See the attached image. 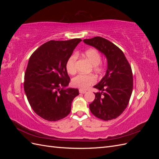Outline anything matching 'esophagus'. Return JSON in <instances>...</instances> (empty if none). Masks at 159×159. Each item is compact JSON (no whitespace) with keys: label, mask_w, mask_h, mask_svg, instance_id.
Returning a JSON list of instances; mask_svg holds the SVG:
<instances>
[{"label":"esophagus","mask_w":159,"mask_h":159,"mask_svg":"<svg viewBox=\"0 0 159 159\" xmlns=\"http://www.w3.org/2000/svg\"><path fill=\"white\" fill-rule=\"evenodd\" d=\"M79 91H80V93H86V91H85V90L81 89L79 90Z\"/></svg>","instance_id":"obj_1"}]
</instances>
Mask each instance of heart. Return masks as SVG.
Listing matches in <instances>:
<instances>
[{
  "instance_id": "heart-1",
  "label": "heart",
  "mask_w": 159,
  "mask_h": 159,
  "mask_svg": "<svg viewBox=\"0 0 159 159\" xmlns=\"http://www.w3.org/2000/svg\"><path fill=\"white\" fill-rule=\"evenodd\" d=\"M84 56L93 66V71L98 75H102L105 71V66L101 64L102 56L95 49H89L84 52ZM78 55L74 54L69 57L66 62V70L70 74L74 75L77 72ZM96 83V78L93 74H80L72 80V85L81 89H86Z\"/></svg>"
}]
</instances>
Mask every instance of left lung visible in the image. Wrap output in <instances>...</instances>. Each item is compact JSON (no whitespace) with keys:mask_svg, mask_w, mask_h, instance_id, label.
<instances>
[{"mask_svg":"<svg viewBox=\"0 0 159 159\" xmlns=\"http://www.w3.org/2000/svg\"><path fill=\"white\" fill-rule=\"evenodd\" d=\"M106 56V74L94 88L100 91L94 93L95 98L89 104L91 113L104 121L116 119L129 104L132 94L133 79L131 67L122 50L111 42L96 36L84 40Z\"/></svg>","mask_w":159,"mask_h":159,"instance_id":"obj_1","label":"left lung"}]
</instances>
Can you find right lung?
Returning <instances> with one entry per match:
<instances>
[{
	"instance_id": "add662e5",
	"label": "right lung",
	"mask_w": 159,
	"mask_h": 159,
	"mask_svg": "<svg viewBox=\"0 0 159 159\" xmlns=\"http://www.w3.org/2000/svg\"><path fill=\"white\" fill-rule=\"evenodd\" d=\"M81 41L50 40L30 57L24 88L34 111L47 121H56L68 115L72 102L79 95L78 89L66 88L70 81L66 62Z\"/></svg>"
}]
</instances>
